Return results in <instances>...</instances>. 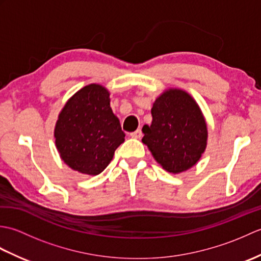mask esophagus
Returning <instances> with one entry per match:
<instances>
[{
  "label": "esophagus",
  "instance_id": "34e87169",
  "mask_svg": "<svg viewBox=\"0 0 261 261\" xmlns=\"http://www.w3.org/2000/svg\"><path fill=\"white\" fill-rule=\"evenodd\" d=\"M130 136H131L132 138H135V139H140L141 136H142V131H141L140 129H138V130H136L135 132H131Z\"/></svg>",
  "mask_w": 261,
  "mask_h": 261
}]
</instances>
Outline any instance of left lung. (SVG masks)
<instances>
[{"mask_svg": "<svg viewBox=\"0 0 261 261\" xmlns=\"http://www.w3.org/2000/svg\"><path fill=\"white\" fill-rule=\"evenodd\" d=\"M151 125H145L142 142L165 170L190 169L206 147V123L193 97L181 90L163 93L151 109Z\"/></svg>", "mask_w": 261, "mask_h": 261, "instance_id": "8db88e82", "label": "left lung"}]
</instances>
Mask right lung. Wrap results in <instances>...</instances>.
<instances>
[{
    "label": "right lung",
    "mask_w": 261,
    "mask_h": 261,
    "mask_svg": "<svg viewBox=\"0 0 261 261\" xmlns=\"http://www.w3.org/2000/svg\"><path fill=\"white\" fill-rule=\"evenodd\" d=\"M124 137L110 107V93L97 84L83 87L69 98L55 127L60 157L71 169L87 175L107 168Z\"/></svg>",
    "instance_id": "obj_1"
}]
</instances>
